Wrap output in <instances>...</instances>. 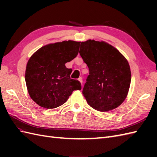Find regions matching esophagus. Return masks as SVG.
<instances>
[{"mask_svg": "<svg viewBox=\"0 0 157 157\" xmlns=\"http://www.w3.org/2000/svg\"><path fill=\"white\" fill-rule=\"evenodd\" d=\"M78 81H79V82H80L81 84H82V82H83V81H82V78H78Z\"/></svg>", "mask_w": 157, "mask_h": 157, "instance_id": "esophagus-1", "label": "esophagus"}]
</instances>
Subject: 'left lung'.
Instances as JSON below:
<instances>
[{
  "label": "left lung",
  "instance_id": "left-lung-1",
  "mask_svg": "<svg viewBox=\"0 0 157 157\" xmlns=\"http://www.w3.org/2000/svg\"><path fill=\"white\" fill-rule=\"evenodd\" d=\"M81 45L79 55L90 71L82 92L88 104L101 112L117 108L128 96L131 83L128 60L105 41L90 39Z\"/></svg>",
  "mask_w": 157,
  "mask_h": 157
}]
</instances>
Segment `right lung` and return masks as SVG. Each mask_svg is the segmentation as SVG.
I'll return each instance as SVG.
<instances>
[{
    "label": "right lung",
    "instance_id": "right-lung-1",
    "mask_svg": "<svg viewBox=\"0 0 157 157\" xmlns=\"http://www.w3.org/2000/svg\"><path fill=\"white\" fill-rule=\"evenodd\" d=\"M80 42H58L43 46L29 58L25 79L28 92L36 104L54 109L64 104L73 90H80V82L70 78L71 69L65 63L78 54Z\"/></svg>",
    "mask_w": 157,
    "mask_h": 157
}]
</instances>
